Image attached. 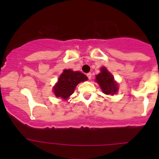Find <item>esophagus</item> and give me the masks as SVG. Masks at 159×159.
Listing matches in <instances>:
<instances>
[{
  "instance_id": "1",
  "label": "esophagus",
  "mask_w": 159,
  "mask_h": 159,
  "mask_svg": "<svg viewBox=\"0 0 159 159\" xmlns=\"http://www.w3.org/2000/svg\"><path fill=\"white\" fill-rule=\"evenodd\" d=\"M91 76H92V75H91V73H88V74H87V77H88V78H89V80L91 79Z\"/></svg>"
}]
</instances>
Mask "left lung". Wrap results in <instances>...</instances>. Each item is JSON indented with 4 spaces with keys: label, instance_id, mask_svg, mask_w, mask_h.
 <instances>
[{
    "label": "left lung",
    "instance_id": "left-lung-1",
    "mask_svg": "<svg viewBox=\"0 0 159 159\" xmlns=\"http://www.w3.org/2000/svg\"><path fill=\"white\" fill-rule=\"evenodd\" d=\"M95 81L105 94L114 95L118 92V84L114 80L113 75L107 70L105 67H102L101 68L100 73L96 75Z\"/></svg>",
    "mask_w": 159,
    "mask_h": 159
}]
</instances>
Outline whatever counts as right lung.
<instances>
[{"mask_svg": "<svg viewBox=\"0 0 159 159\" xmlns=\"http://www.w3.org/2000/svg\"><path fill=\"white\" fill-rule=\"evenodd\" d=\"M88 80V77L80 71L65 69L60 75L57 82L53 87L56 97L66 100L74 93L76 86L80 82Z\"/></svg>", "mask_w": 159, "mask_h": 159, "instance_id": "obj_1", "label": "right lung"}]
</instances>
